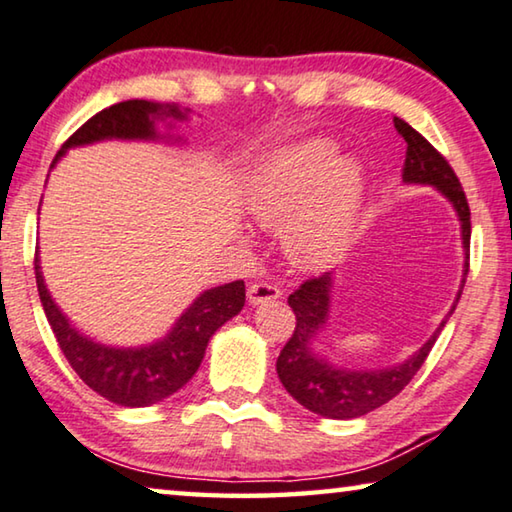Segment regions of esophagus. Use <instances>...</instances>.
<instances>
[{"instance_id": "34e87169", "label": "esophagus", "mask_w": 512, "mask_h": 512, "mask_svg": "<svg viewBox=\"0 0 512 512\" xmlns=\"http://www.w3.org/2000/svg\"><path fill=\"white\" fill-rule=\"evenodd\" d=\"M279 297H281V288L274 286V283H265V281L251 283L247 290V300L254 306L265 304V302H274V300H279Z\"/></svg>"}]
</instances>
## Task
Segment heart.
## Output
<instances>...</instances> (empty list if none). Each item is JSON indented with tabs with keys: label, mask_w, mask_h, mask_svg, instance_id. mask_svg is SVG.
<instances>
[{
	"label": "heart",
	"mask_w": 512,
	"mask_h": 512,
	"mask_svg": "<svg viewBox=\"0 0 512 512\" xmlns=\"http://www.w3.org/2000/svg\"><path fill=\"white\" fill-rule=\"evenodd\" d=\"M364 176L357 162L338 160L327 139H309L274 153L249 190V210L267 229H283L290 261L304 270L332 265L355 233Z\"/></svg>",
	"instance_id": "heart-1"
}]
</instances>
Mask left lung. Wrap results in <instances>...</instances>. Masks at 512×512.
Wrapping results in <instances>:
<instances>
[{
  "mask_svg": "<svg viewBox=\"0 0 512 512\" xmlns=\"http://www.w3.org/2000/svg\"><path fill=\"white\" fill-rule=\"evenodd\" d=\"M393 125H396L398 135L407 141L403 183L432 185L444 199L451 201L453 210L458 212L462 249H465V270H462V283L451 311L439 322L435 334L412 357H407L396 366L375 368V371H371V368L368 371H361V368L355 371V368L334 366L332 361L313 352V343L318 341L320 332L327 327L329 320L334 288L332 272H325L318 279L304 281L288 297L297 325L277 359L279 380L297 403L313 414L327 416V419H357V416H364L382 407L384 403H389L391 398H396L410 384L416 371H419L423 361L430 355L432 345H435L439 332L444 329L446 320L455 311V304L460 300L462 288H465V277L469 272L471 212L458 176H455L451 164L446 162V157L426 137H421L410 123L393 116Z\"/></svg>",
  "mask_w": 512,
  "mask_h": 512,
  "instance_id": "left-lung-1",
  "label": "left lung"
}]
</instances>
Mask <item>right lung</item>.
Returning a JSON list of instances; mask_svg holds the SVG:
<instances>
[{
  "label": "right lung",
  "mask_w": 512,
  "mask_h": 512,
  "mask_svg": "<svg viewBox=\"0 0 512 512\" xmlns=\"http://www.w3.org/2000/svg\"><path fill=\"white\" fill-rule=\"evenodd\" d=\"M187 114H190V109H180L176 102H116V105L91 116L61 146L52 167L59 162V157L66 155L68 148L96 144V141L174 139L171 135L162 137L155 128V121H185ZM34 270L43 311L68 364L73 366V371L80 375L86 387L123 407L155 405L183 389L192 380V375L199 371L210 336L224 322L238 316L245 306V281L224 283V286L203 290L180 313L176 325L160 341L139 345V348H114V345L93 341L91 336H84L80 329L70 325V320L61 313L45 286L38 254L34 258Z\"/></svg>",
  "instance_id": "add662e5"
}]
</instances>
